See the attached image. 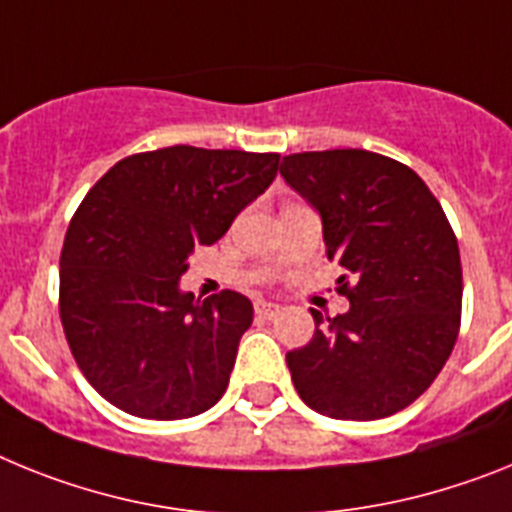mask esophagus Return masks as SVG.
I'll list each match as a JSON object with an SVG mask.
<instances>
[{"label":"esophagus","instance_id":"obj_1","mask_svg":"<svg viewBox=\"0 0 512 512\" xmlns=\"http://www.w3.org/2000/svg\"><path fill=\"white\" fill-rule=\"evenodd\" d=\"M283 311L281 304H273V301H257L255 314L262 319H275Z\"/></svg>","mask_w":512,"mask_h":512}]
</instances>
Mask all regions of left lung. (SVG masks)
Here are the masks:
<instances>
[{
  "mask_svg": "<svg viewBox=\"0 0 512 512\" xmlns=\"http://www.w3.org/2000/svg\"><path fill=\"white\" fill-rule=\"evenodd\" d=\"M281 177L322 219L350 309L286 353L299 397L335 420H381L435 381L461 322V257L441 203L404 164L366 149L283 157ZM354 286L347 288V278Z\"/></svg>",
  "mask_w": 512,
  "mask_h": 512,
  "instance_id": "8db88e82",
  "label": "left lung"
}]
</instances>
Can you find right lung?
<instances>
[{"label": "right lung", "instance_id": "1", "mask_svg": "<svg viewBox=\"0 0 512 512\" xmlns=\"http://www.w3.org/2000/svg\"><path fill=\"white\" fill-rule=\"evenodd\" d=\"M278 154L167 146L121 159L87 193L61 250V324L84 379L128 415L182 420L224 397L252 301L182 291L278 175Z\"/></svg>", "mask_w": 512, "mask_h": 512}]
</instances>
